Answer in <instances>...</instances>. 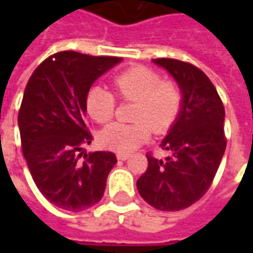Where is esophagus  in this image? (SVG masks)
<instances>
[{
    "mask_svg": "<svg viewBox=\"0 0 253 253\" xmlns=\"http://www.w3.org/2000/svg\"><path fill=\"white\" fill-rule=\"evenodd\" d=\"M128 157H130V154H127V153H118V154H116V159L121 160V161H126Z\"/></svg>",
    "mask_w": 253,
    "mask_h": 253,
    "instance_id": "obj_1",
    "label": "esophagus"
}]
</instances>
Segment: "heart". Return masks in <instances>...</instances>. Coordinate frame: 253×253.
Listing matches in <instances>:
<instances>
[{"instance_id":"heart-1","label":"heart","mask_w":253,"mask_h":253,"mask_svg":"<svg viewBox=\"0 0 253 253\" xmlns=\"http://www.w3.org/2000/svg\"><path fill=\"white\" fill-rule=\"evenodd\" d=\"M112 86L122 100L135 101L132 123H112L101 130L100 143L104 148L128 153L145 143L152 130L161 134L169 130L180 114L183 93L179 85L163 81L159 73L146 66H134L116 74ZM92 119L105 123L115 114V96L108 89L94 85L85 97Z\"/></svg>"}]
</instances>
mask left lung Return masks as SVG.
I'll return each instance as SVG.
<instances>
[{
	"label": "left lung",
	"instance_id": "8db88e82",
	"mask_svg": "<svg viewBox=\"0 0 253 253\" xmlns=\"http://www.w3.org/2000/svg\"><path fill=\"white\" fill-rule=\"evenodd\" d=\"M153 62L164 67L183 93L180 114L161 148L165 161L148 153V169L137 180L139 195L161 211H179L205 195L226 149L225 110L217 89L201 69L172 58Z\"/></svg>",
	"mask_w": 253,
	"mask_h": 253
}]
</instances>
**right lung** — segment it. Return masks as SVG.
<instances>
[{"label": "right lung", "mask_w": 253, "mask_h": 253, "mask_svg": "<svg viewBox=\"0 0 253 253\" xmlns=\"http://www.w3.org/2000/svg\"><path fill=\"white\" fill-rule=\"evenodd\" d=\"M121 61L57 52L36 67L25 86L17 118L23 154L42 195L59 209L81 211L104 195L116 157L93 152L79 161L93 138L84 122L85 97L92 84Z\"/></svg>", "instance_id": "right-lung-1"}]
</instances>
